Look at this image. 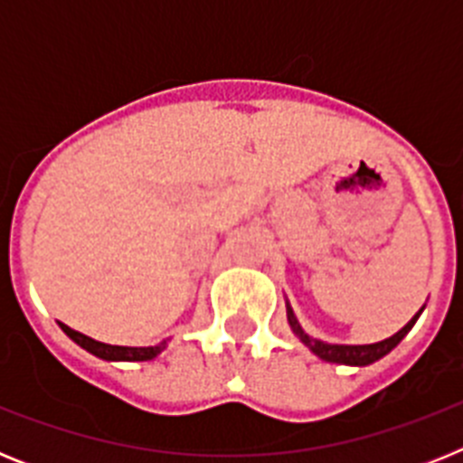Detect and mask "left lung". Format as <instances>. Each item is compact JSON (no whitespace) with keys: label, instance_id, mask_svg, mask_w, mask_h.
Segmentation results:
<instances>
[{"label":"left lung","instance_id":"obj_1","mask_svg":"<svg viewBox=\"0 0 463 463\" xmlns=\"http://www.w3.org/2000/svg\"><path fill=\"white\" fill-rule=\"evenodd\" d=\"M424 306L420 310H417L415 315H412V320L408 322L403 329H399L394 334V336L384 338V341H378V343H369V345H343V343H326V341H320V338H313L308 336L304 329H301V325H298L297 315H294L292 306H289L288 301V322L289 326H292V331L298 336V341L304 343L306 347H308L310 353L317 354V357L322 359V362H331V364H345V366H369V364L378 362V359H383L384 354H390L392 350H394L396 345H399L401 341H403V336H406L408 331L415 326L417 317L422 315Z\"/></svg>","mask_w":463,"mask_h":463}]
</instances>
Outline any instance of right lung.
Instances as JSON below:
<instances>
[{"label":"right lung","mask_w":463,"mask_h":463,"mask_svg":"<svg viewBox=\"0 0 463 463\" xmlns=\"http://www.w3.org/2000/svg\"><path fill=\"white\" fill-rule=\"evenodd\" d=\"M60 326H62L64 334H67V336L71 338L76 345H80L83 350H88V353L94 354V357L104 359V362H148V359H155L166 347V341L157 343V345H148V347L109 345V343L94 341V338L85 336V334L71 329V326H67L64 322H60Z\"/></svg>","instance_id":"1"}]
</instances>
